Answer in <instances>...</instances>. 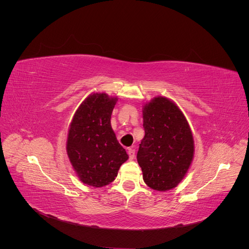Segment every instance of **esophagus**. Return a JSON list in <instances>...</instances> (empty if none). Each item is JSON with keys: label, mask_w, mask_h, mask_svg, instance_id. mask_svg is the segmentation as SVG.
Masks as SVG:
<instances>
[{"label": "esophagus", "mask_w": 249, "mask_h": 249, "mask_svg": "<svg viewBox=\"0 0 249 249\" xmlns=\"http://www.w3.org/2000/svg\"><path fill=\"white\" fill-rule=\"evenodd\" d=\"M127 154H129L130 160H133L134 157H135V149L134 148H129V149H127Z\"/></svg>", "instance_id": "esophagus-1"}]
</instances>
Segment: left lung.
<instances>
[{"instance_id": "obj_1", "label": "left lung", "mask_w": 249, "mask_h": 249, "mask_svg": "<svg viewBox=\"0 0 249 249\" xmlns=\"http://www.w3.org/2000/svg\"><path fill=\"white\" fill-rule=\"evenodd\" d=\"M145 135L137 161L144 183L154 190L176 188L186 177L194 157L189 123L178 105L166 96H156L142 106Z\"/></svg>"}]
</instances>
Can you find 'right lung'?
<instances>
[{
	"label": "right lung",
	"mask_w": 249,
	"mask_h": 249,
	"mask_svg": "<svg viewBox=\"0 0 249 249\" xmlns=\"http://www.w3.org/2000/svg\"><path fill=\"white\" fill-rule=\"evenodd\" d=\"M118 99L92 92L81 103L70 124L66 154L83 184L94 188L109 185L129 159L111 126V114Z\"/></svg>",
	"instance_id": "add662e5"
}]
</instances>
